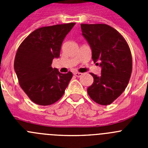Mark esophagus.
Wrapping results in <instances>:
<instances>
[{"mask_svg": "<svg viewBox=\"0 0 148 148\" xmlns=\"http://www.w3.org/2000/svg\"><path fill=\"white\" fill-rule=\"evenodd\" d=\"M74 75L76 77H81L82 75V73H78V72H75V73H74Z\"/></svg>", "mask_w": 148, "mask_h": 148, "instance_id": "1", "label": "esophagus"}]
</instances>
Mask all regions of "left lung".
Returning <instances> with one entry per match:
<instances>
[{
  "mask_svg": "<svg viewBox=\"0 0 148 148\" xmlns=\"http://www.w3.org/2000/svg\"><path fill=\"white\" fill-rule=\"evenodd\" d=\"M82 35L92 50L94 63L101 67L100 75L91 73L93 83L87 88L90 97L108 105L127 87L132 73V56L127 43L114 28L107 24H81Z\"/></svg>",
  "mask_w": 148,
  "mask_h": 148,
  "instance_id": "1",
  "label": "left lung"
}]
</instances>
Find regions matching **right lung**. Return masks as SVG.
<instances>
[{
	"label": "right lung",
	"instance_id": "right-lung-1",
	"mask_svg": "<svg viewBox=\"0 0 148 148\" xmlns=\"http://www.w3.org/2000/svg\"><path fill=\"white\" fill-rule=\"evenodd\" d=\"M75 23L37 29L18 47L14 69L21 87L38 105H50L59 100L73 77L62 74L51 64L59 58L61 44Z\"/></svg>",
	"mask_w": 148,
	"mask_h": 148
}]
</instances>
